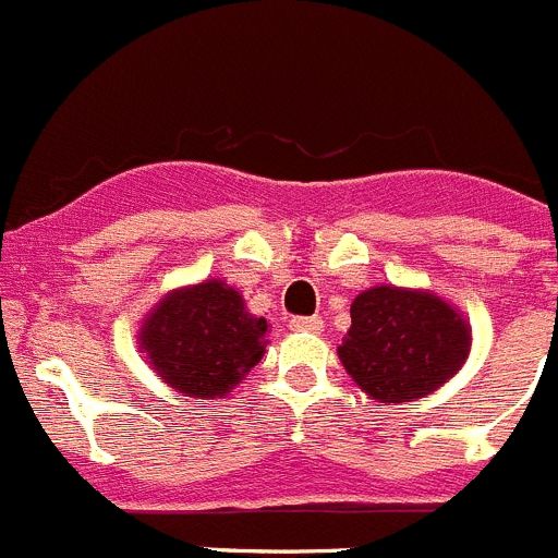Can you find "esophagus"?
Segmentation results:
<instances>
[{"label": "esophagus", "instance_id": "1", "mask_svg": "<svg viewBox=\"0 0 558 558\" xmlns=\"http://www.w3.org/2000/svg\"><path fill=\"white\" fill-rule=\"evenodd\" d=\"M290 329L306 331V335H320V331H324V320L320 318H290Z\"/></svg>", "mask_w": 558, "mask_h": 558}]
</instances>
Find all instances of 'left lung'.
<instances>
[{
	"mask_svg": "<svg viewBox=\"0 0 558 558\" xmlns=\"http://www.w3.org/2000/svg\"><path fill=\"white\" fill-rule=\"evenodd\" d=\"M468 351V324L446 301L381 284L354 299L337 356L373 401L401 403L446 385Z\"/></svg>",
	"mask_w": 558,
	"mask_h": 558,
	"instance_id": "obj_1",
	"label": "left lung"
}]
</instances>
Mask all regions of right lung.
<instances>
[{
	"label": "right lung",
	"instance_id": "right-lung-1",
	"mask_svg": "<svg viewBox=\"0 0 558 558\" xmlns=\"http://www.w3.org/2000/svg\"><path fill=\"white\" fill-rule=\"evenodd\" d=\"M268 320L245 313L221 279L168 293L141 329V349L173 390L221 398L265 351Z\"/></svg>",
	"mask_w": 558,
	"mask_h": 558
}]
</instances>
